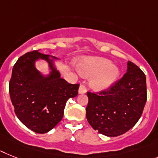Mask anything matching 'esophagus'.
Returning a JSON list of instances; mask_svg holds the SVG:
<instances>
[{"mask_svg":"<svg viewBox=\"0 0 158 158\" xmlns=\"http://www.w3.org/2000/svg\"><path fill=\"white\" fill-rule=\"evenodd\" d=\"M86 87L85 85H81V86L79 87V89H78V93L80 94H83L86 93Z\"/></svg>","mask_w":158,"mask_h":158,"instance_id":"34e87169","label":"esophagus"}]
</instances>
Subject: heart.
Returning a JSON list of instances; mask_svg holds the SVG:
<instances>
[{"label": "heart", "mask_w": 158, "mask_h": 158, "mask_svg": "<svg viewBox=\"0 0 158 158\" xmlns=\"http://www.w3.org/2000/svg\"><path fill=\"white\" fill-rule=\"evenodd\" d=\"M78 71L85 77H90L89 85L97 91L106 89L118 80L120 70L111 61L102 57L82 59L77 64Z\"/></svg>", "instance_id": "1"}]
</instances>
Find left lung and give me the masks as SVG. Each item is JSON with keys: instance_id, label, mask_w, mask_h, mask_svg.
Here are the masks:
<instances>
[{"instance_id": "left-lung-1", "label": "left lung", "mask_w": 158, "mask_h": 158, "mask_svg": "<svg viewBox=\"0 0 158 158\" xmlns=\"http://www.w3.org/2000/svg\"><path fill=\"white\" fill-rule=\"evenodd\" d=\"M86 118L94 130L114 137L127 132L140 118L147 100L146 77L127 62V73L108 90L88 92Z\"/></svg>"}]
</instances>
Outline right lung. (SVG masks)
I'll list each match as a JSON object with an SVG mask.
<instances>
[{"instance_id": "obj_1", "label": "right lung", "mask_w": 158, "mask_h": 158, "mask_svg": "<svg viewBox=\"0 0 158 158\" xmlns=\"http://www.w3.org/2000/svg\"><path fill=\"white\" fill-rule=\"evenodd\" d=\"M40 59L48 64L50 72L44 75L35 67ZM56 57L33 51L18 59L9 84L10 99L18 119L37 133L44 134L61 121L69 98L78 94L79 84H69L60 77Z\"/></svg>"}]
</instances>
